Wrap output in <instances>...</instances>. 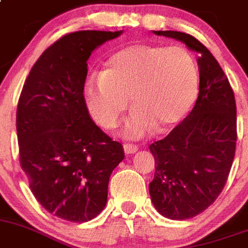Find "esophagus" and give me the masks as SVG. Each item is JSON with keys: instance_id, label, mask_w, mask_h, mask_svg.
<instances>
[{"instance_id": "esophagus-1", "label": "esophagus", "mask_w": 248, "mask_h": 248, "mask_svg": "<svg viewBox=\"0 0 248 248\" xmlns=\"http://www.w3.org/2000/svg\"><path fill=\"white\" fill-rule=\"evenodd\" d=\"M124 150L127 155H133L139 151V147L136 145H132V143H124Z\"/></svg>"}]
</instances>
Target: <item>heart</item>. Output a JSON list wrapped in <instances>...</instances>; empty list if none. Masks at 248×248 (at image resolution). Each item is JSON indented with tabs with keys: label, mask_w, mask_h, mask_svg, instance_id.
<instances>
[{
	"label": "heart",
	"mask_w": 248,
	"mask_h": 248,
	"mask_svg": "<svg viewBox=\"0 0 248 248\" xmlns=\"http://www.w3.org/2000/svg\"><path fill=\"white\" fill-rule=\"evenodd\" d=\"M199 86V67L187 48L132 45L112 53L100 76L88 79L83 100L96 124L113 128L128 97L133 108L124 135L140 139L178 124L193 106Z\"/></svg>",
	"instance_id": "obj_1"
}]
</instances>
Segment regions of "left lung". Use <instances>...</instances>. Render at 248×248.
Segmentation results:
<instances>
[{
    "label": "left lung",
    "instance_id": "left-lung-1",
    "mask_svg": "<svg viewBox=\"0 0 248 248\" xmlns=\"http://www.w3.org/2000/svg\"><path fill=\"white\" fill-rule=\"evenodd\" d=\"M199 55V97L189 115L163 140L150 145L155 158L151 201L162 216L187 219L214 203L225 187L236 150V101L212 53L191 34L154 31Z\"/></svg>",
    "mask_w": 248,
    "mask_h": 248
}]
</instances>
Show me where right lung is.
Wrapping results in <instances>:
<instances>
[{
  "instance_id": "add662e5",
  "label": "right lung",
  "mask_w": 248,
  "mask_h": 248,
  "mask_svg": "<svg viewBox=\"0 0 248 248\" xmlns=\"http://www.w3.org/2000/svg\"><path fill=\"white\" fill-rule=\"evenodd\" d=\"M124 31L72 32L40 56L17 106L20 162L42 207L70 222H87L105 208L112 171L124 158L90 117L83 100L87 60Z\"/></svg>"
}]
</instances>
